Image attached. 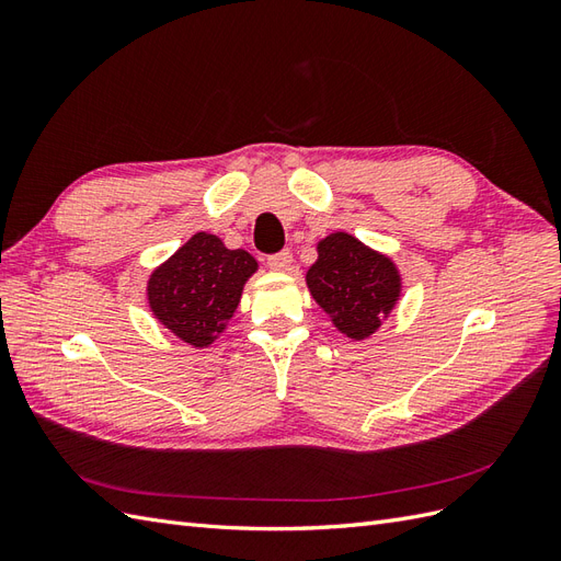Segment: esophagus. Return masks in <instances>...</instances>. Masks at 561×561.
Instances as JSON below:
<instances>
[{
	"label": "esophagus",
	"instance_id": "esophagus-1",
	"mask_svg": "<svg viewBox=\"0 0 561 561\" xmlns=\"http://www.w3.org/2000/svg\"><path fill=\"white\" fill-rule=\"evenodd\" d=\"M266 264L271 268H276V271H287V268H290V264H293V252L290 250H280L276 254H268Z\"/></svg>",
	"mask_w": 561,
	"mask_h": 561
}]
</instances>
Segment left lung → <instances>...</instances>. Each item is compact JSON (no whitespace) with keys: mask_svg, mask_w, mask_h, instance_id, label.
I'll use <instances>...</instances> for the list:
<instances>
[{"mask_svg":"<svg viewBox=\"0 0 561 561\" xmlns=\"http://www.w3.org/2000/svg\"><path fill=\"white\" fill-rule=\"evenodd\" d=\"M307 283L313 299L332 313L334 325L353 339L375 332L400 293L393 262L348 233H332L320 241Z\"/></svg>","mask_w":561,"mask_h":561,"instance_id":"left-lung-1","label":"left lung"}]
</instances>
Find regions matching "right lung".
Masks as SVG:
<instances>
[{
  "label": "right lung",
  "instance_id": "1",
  "mask_svg": "<svg viewBox=\"0 0 561 561\" xmlns=\"http://www.w3.org/2000/svg\"><path fill=\"white\" fill-rule=\"evenodd\" d=\"M257 262L229 250L213 233H196L149 278V307L192 346H208L239 307L243 283Z\"/></svg>",
  "mask_w": 561,
  "mask_h": 561
}]
</instances>
